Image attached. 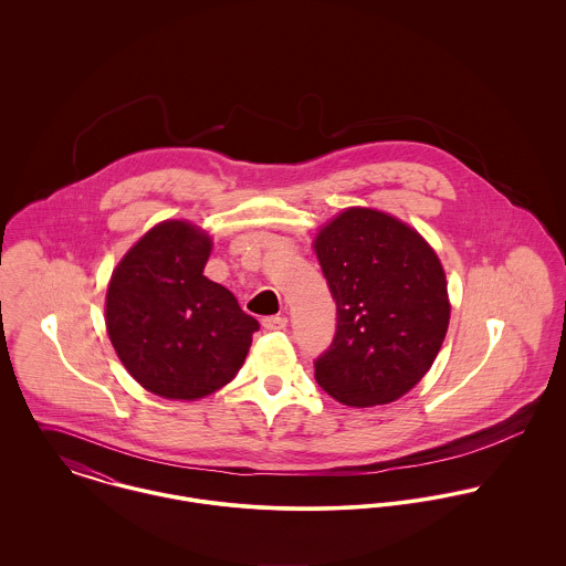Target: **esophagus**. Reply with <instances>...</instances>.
Masks as SVG:
<instances>
[{"label":"esophagus","instance_id":"34e87169","mask_svg":"<svg viewBox=\"0 0 566 566\" xmlns=\"http://www.w3.org/2000/svg\"><path fill=\"white\" fill-rule=\"evenodd\" d=\"M261 324H263V328H268V331H279V328H285L287 318H285V316H268V318L261 321Z\"/></svg>","mask_w":566,"mask_h":566}]
</instances>
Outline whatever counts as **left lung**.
<instances>
[{
  "instance_id": "obj_1",
  "label": "left lung",
  "mask_w": 566,
  "mask_h": 566,
  "mask_svg": "<svg viewBox=\"0 0 566 566\" xmlns=\"http://www.w3.org/2000/svg\"><path fill=\"white\" fill-rule=\"evenodd\" d=\"M314 248L337 307L333 342L314 361L318 386L350 407L401 399L447 335L438 254L401 220L359 207L328 222Z\"/></svg>"
}]
</instances>
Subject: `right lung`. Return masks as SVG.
<instances>
[{
  "label": "right lung",
  "mask_w": 566,
  "mask_h": 566,
  "mask_svg": "<svg viewBox=\"0 0 566 566\" xmlns=\"http://www.w3.org/2000/svg\"><path fill=\"white\" fill-rule=\"evenodd\" d=\"M211 238L167 220L115 268L106 292V331L126 370L163 399L196 401L242 368L259 323L202 270Z\"/></svg>",
  "instance_id": "right-lung-1"
}]
</instances>
